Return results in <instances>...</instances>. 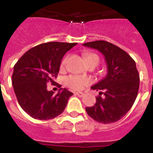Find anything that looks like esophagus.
<instances>
[{
  "label": "esophagus",
  "mask_w": 153,
  "mask_h": 153,
  "mask_svg": "<svg viewBox=\"0 0 153 153\" xmlns=\"http://www.w3.org/2000/svg\"><path fill=\"white\" fill-rule=\"evenodd\" d=\"M75 94L76 96H78L79 97H83V96H84V93H82V92H77V93H76Z\"/></svg>",
  "instance_id": "esophagus-1"
}]
</instances>
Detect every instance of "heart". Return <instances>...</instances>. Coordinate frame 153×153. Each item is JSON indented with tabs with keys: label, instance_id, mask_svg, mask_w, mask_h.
<instances>
[{
	"label": "heart",
	"instance_id": "b5f03b06",
	"mask_svg": "<svg viewBox=\"0 0 153 153\" xmlns=\"http://www.w3.org/2000/svg\"><path fill=\"white\" fill-rule=\"evenodd\" d=\"M86 59L87 63L95 62L98 64L99 61H100V58H99L98 55L95 54V53L87 54L86 56ZM67 62H68V56H66L61 62L62 68H64L66 67V65L67 64ZM88 83L89 80L86 78L82 77V76H79L72 75L66 78V83H67V86L75 90H82L86 85L88 84Z\"/></svg>",
	"mask_w": 153,
	"mask_h": 153
}]
</instances>
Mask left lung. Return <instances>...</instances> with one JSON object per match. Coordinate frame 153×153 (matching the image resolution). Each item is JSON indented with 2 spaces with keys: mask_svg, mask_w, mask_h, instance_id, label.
I'll return each instance as SVG.
<instances>
[{
  "mask_svg": "<svg viewBox=\"0 0 153 153\" xmlns=\"http://www.w3.org/2000/svg\"><path fill=\"white\" fill-rule=\"evenodd\" d=\"M83 45L102 53L108 69L106 77L91 87L103 92H100L94 106L86 108V113L101 123L117 122L128 113L137 97L140 75L136 63L126 51L107 41L96 40Z\"/></svg>",
  "mask_w": 153,
  "mask_h": 153,
  "instance_id": "8db88e82",
  "label": "left lung"
}]
</instances>
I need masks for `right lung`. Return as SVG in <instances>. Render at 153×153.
I'll return each mask as SVG.
<instances>
[{"label":"right lung","instance_id":"1","mask_svg":"<svg viewBox=\"0 0 153 153\" xmlns=\"http://www.w3.org/2000/svg\"><path fill=\"white\" fill-rule=\"evenodd\" d=\"M76 43L48 42L33 47L13 67L12 85L18 103L31 117L51 120L61 114L73 93L60 89L56 95L48 91L47 83L53 85L63 56Z\"/></svg>","mask_w":153,"mask_h":153}]
</instances>
